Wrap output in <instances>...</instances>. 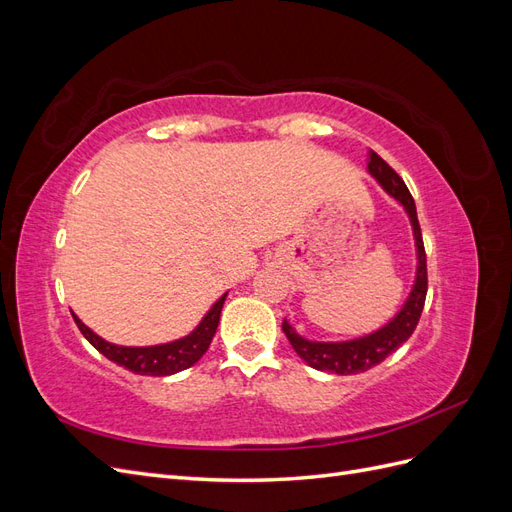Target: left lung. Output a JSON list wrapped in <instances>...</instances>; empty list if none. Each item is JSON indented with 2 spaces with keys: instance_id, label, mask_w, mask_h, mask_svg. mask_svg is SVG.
I'll return each instance as SVG.
<instances>
[{
  "instance_id": "left-lung-1",
  "label": "left lung",
  "mask_w": 512,
  "mask_h": 512,
  "mask_svg": "<svg viewBox=\"0 0 512 512\" xmlns=\"http://www.w3.org/2000/svg\"><path fill=\"white\" fill-rule=\"evenodd\" d=\"M367 168L369 173L380 181L382 188L395 200H399L410 215L414 241H416V254H418L416 282L408 301L404 303V307H401V312L386 324V327H382L380 331L371 335L352 339V342H337V344L307 342L305 337L297 335V331H294L286 320L282 322V331L286 333L290 346L309 367L320 369V371H331V374H337V376L361 374V371H367L374 365L382 363L386 356L393 354L404 342H408V337L414 333L418 320H421L425 297H427V256H425L421 226H418V218H416L414 198L406 188L404 179H401L376 151L369 153Z\"/></svg>"
}]
</instances>
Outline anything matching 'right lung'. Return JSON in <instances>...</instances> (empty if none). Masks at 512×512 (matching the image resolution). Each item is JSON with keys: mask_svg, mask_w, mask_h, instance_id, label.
Returning <instances> with one entry per match:
<instances>
[{"mask_svg": "<svg viewBox=\"0 0 512 512\" xmlns=\"http://www.w3.org/2000/svg\"><path fill=\"white\" fill-rule=\"evenodd\" d=\"M224 299L226 294L215 301V305L209 309V314L200 320V324L190 335L177 339V342L147 346V348L115 346L111 342H106V339H102L100 335H96L89 327H85V324L76 318V314H72V318L76 322V327H79V331L85 335L87 342L98 352H102L108 361L126 367L138 376H170V374H177L181 369L192 367L200 356L207 352L215 331H218Z\"/></svg>", "mask_w": 512, "mask_h": 512, "instance_id": "right-lung-1", "label": "right lung"}]
</instances>
